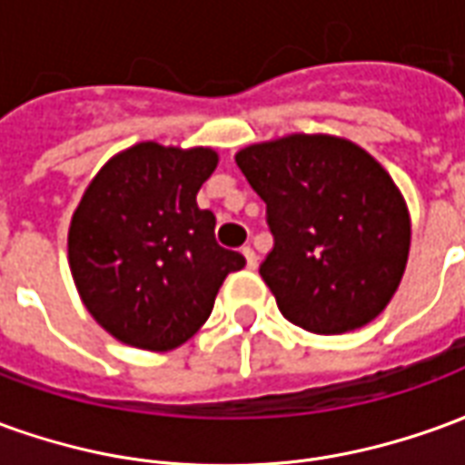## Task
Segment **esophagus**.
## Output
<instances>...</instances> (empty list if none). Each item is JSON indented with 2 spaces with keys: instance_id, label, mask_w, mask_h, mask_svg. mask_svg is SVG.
Returning a JSON list of instances; mask_svg holds the SVG:
<instances>
[{
  "instance_id": "34e87169",
  "label": "esophagus",
  "mask_w": 465,
  "mask_h": 465,
  "mask_svg": "<svg viewBox=\"0 0 465 465\" xmlns=\"http://www.w3.org/2000/svg\"><path fill=\"white\" fill-rule=\"evenodd\" d=\"M242 253H243V259H246V266H249V269H256V263H259V256H256V252H253L252 246H243Z\"/></svg>"
}]
</instances>
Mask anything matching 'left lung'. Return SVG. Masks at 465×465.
<instances>
[{
    "instance_id": "left-lung-1",
    "label": "left lung",
    "mask_w": 465,
    "mask_h": 465,
    "mask_svg": "<svg viewBox=\"0 0 465 465\" xmlns=\"http://www.w3.org/2000/svg\"><path fill=\"white\" fill-rule=\"evenodd\" d=\"M236 163L266 203L273 249L259 273L283 319L323 336L373 322L411 246L409 209L386 169L323 134L253 143Z\"/></svg>"
}]
</instances>
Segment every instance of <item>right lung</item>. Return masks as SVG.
<instances>
[{
    "label": "right lung",
    "mask_w": 465,
    "mask_h": 465,
    "mask_svg": "<svg viewBox=\"0 0 465 465\" xmlns=\"http://www.w3.org/2000/svg\"><path fill=\"white\" fill-rule=\"evenodd\" d=\"M219 163L212 149L143 142L102 166L69 226L82 302L119 341L169 351L209 319L223 279L246 266L216 243L196 193Z\"/></svg>",
    "instance_id": "add662e5"
}]
</instances>
